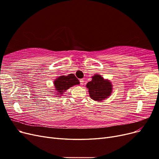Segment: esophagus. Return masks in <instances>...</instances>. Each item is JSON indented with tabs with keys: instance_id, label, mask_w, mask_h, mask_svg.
<instances>
[{
	"instance_id": "esophagus-1",
	"label": "esophagus",
	"mask_w": 159,
	"mask_h": 159,
	"mask_svg": "<svg viewBox=\"0 0 159 159\" xmlns=\"http://www.w3.org/2000/svg\"><path fill=\"white\" fill-rule=\"evenodd\" d=\"M80 84H81V85H83V84H84V79H80Z\"/></svg>"
}]
</instances>
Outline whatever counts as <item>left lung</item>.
I'll use <instances>...</instances> for the list:
<instances>
[{
	"mask_svg": "<svg viewBox=\"0 0 159 159\" xmlns=\"http://www.w3.org/2000/svg\"><path fill=\"white\" fill-rule=\"evenodd\" d=\"M112 86L110 81L105 80L99 74L92 76V80L86 85L90 98L96 102H102L110 96L112 93Z\"/></svg>",
	"mask_w": 159,
	"mask_h": 159,
	"instance_id": "obj_1",
	"label": "left lung"
}]
</instances>
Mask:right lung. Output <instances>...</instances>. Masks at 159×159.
<instances>
[{
  "label": "right lung",
  "mask_w": 159,
  "mask_h": 159,
  "mask_svg": "<svg viewBox=\"0 0 159 159\" xmlns=\"http://www.w3.org/2000/svg\"><path fill=\"white\" fill-rule=\"evenodd\" d=\"M54 84L55 87L54 89L57 91L56 94L59 95L57 97H60L70 88L75 85L80 84V81L73 74H71L67 76L61 75L57 77V78L54 81Z\"/></svg>",
  "instance_id": "1"
}]
</instances>
